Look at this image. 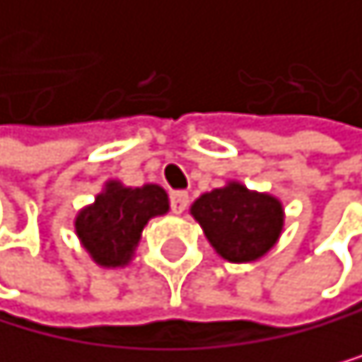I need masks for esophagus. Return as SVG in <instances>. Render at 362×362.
<instances>
[{"mask_svg": "<svg viewBox=\"0 0 362 362\" xmlns=\"http://www.w3.org/2000/svg\"><path fill=\"white\" fill-rule=\"evenodd\" d=\"M189 205V194L187 192H173L170 194V209H173L175 214H182Z\"/></svg>", "mask_w": 362, "mask_h": 362, "instance_id": "obj_1", "label": "esophagus"}]
</instances>
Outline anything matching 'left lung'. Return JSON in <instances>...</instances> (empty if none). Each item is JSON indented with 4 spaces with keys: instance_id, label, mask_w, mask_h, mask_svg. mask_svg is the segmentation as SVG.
<instances>
[{
    "instance_id": "left-lung-1",
    "label": "left lung",
    "mask_w": 362,
    "mask_h": 362,
    "mask_svg": "<svg viewBox=\"0 0 362 362\" xmlns=\"http://www.w3.org/2000/svg\"><path fill=\"white\" fill-rule=\"evenodd\" d=\"M192 214L216 253L230 262L257 260L276 244L283 228L281 203L242 185L203 194L192 205Z\"/></svg>"
}]
</instances>
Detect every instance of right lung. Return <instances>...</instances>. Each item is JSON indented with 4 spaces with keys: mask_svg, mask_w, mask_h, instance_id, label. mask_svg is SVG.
Wrapping results in <instances>:
<instances>
[{
    "mask_svg": "<svg viewBox=\"0 0 362 362\" xmlns=\"http://www.w3.org/2000/svg\"><path fill=\"white\" fill-rule=\"evenodd\" d=\"M168 196L162 187L139 189L109 182L95 203L79 212L75 228L93 260L105 267H120L129 260L148 218L164 214Z\"/></svg>",
    "mask_w": 362,
    "mask_h": 362,
    "instance_id": "1",
    "label": "right lung"
}]
</instances>
